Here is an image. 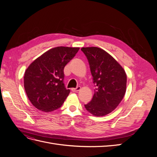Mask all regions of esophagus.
<instances>
[{
	"label": "esophagus",
	"mask_w": 157,
	"mask_h": 157,
	"mask_svg": "<svg viewBox=\"0 0 157 157\" xmlns=\"http://www.w3.org/2000/svg\"><path fill=\"white\" fill-rule=\"evenodd\" d=\"M80 90V86H77L76 88H72V89H71V90H72V92H77L79 91Z\"/></svg>",
	"instance_id": "obj_1"
}]
</instances>
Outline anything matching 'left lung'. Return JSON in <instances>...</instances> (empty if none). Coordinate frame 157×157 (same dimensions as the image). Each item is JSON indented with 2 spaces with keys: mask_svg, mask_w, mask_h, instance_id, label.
<instances>
[{
  "mask_svg": "<svg viewBox=\"0 0 157 157\" xmlns=\"http://www.w3.org/2000/svg\"><path fill=\"white\" fill-rule=\"evenodd\" d=\"M81 50L86 56L96 88L92 100L84 107L94 116H105L115 109L124 96L125 71L105 50L98 47L82 48Z\"/></svg>",
  "mask_w": 157,
  "mask_h": 157,
  "instance_id": "left-lung-1",
  "label": "left lung"
}]
</instances>
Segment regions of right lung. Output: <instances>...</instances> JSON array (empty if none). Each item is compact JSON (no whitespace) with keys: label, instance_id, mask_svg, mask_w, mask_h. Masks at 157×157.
I'll use <instances>...</instances> for the list:
<instances>
[{"label":"right lung","instance_id":"obj_1","mask_svg":"<svg viewBox=\"0 0 157 157\" xmlns=\"http://www.w3.org/2000/svg\"><path fill=\"white\" fill-rule=\"evenodd\" d=\"M79 48L58 46L46 52L26 69L24 88L27 96L36 109L51 112L63 105L70 92L63 82L65 66Z\"/></svg>","mask_w":157,"mask_h":157}]
</instances>
